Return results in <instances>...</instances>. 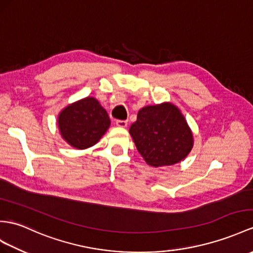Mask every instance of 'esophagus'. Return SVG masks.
<instances>
[{"label": "esophagus", "mask_w": 253, "mask_h": 253, "mask_svg": "<svg viewBox=\"0 0 253 253\" xmlns=\"http://www.w3.org/2000/svg\"><path fill=\"white\" fill-rule=\"evenodd\" d=\"M116 125H117V126H119V127H126L127 121H126V120H117Z\"/></svg>", "instance_id": "1"}]
</instances>
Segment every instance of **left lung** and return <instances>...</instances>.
I'll list each match as a JSON object with an SVG mask.
<instances>
[{
  "mask_svg": "<svg viewBox=\"0 0 253 253\" xmlns=\"http://www.w3.org/2000/svg\"><path fill=\"white\" fill-rule=\"evenodd\" d=\"M128 132L146 163L153 168L179 163L194 144L186 118L170 102L139 109Z\"/></svg>",
  "mask_w": 253,
  "mask_h": 253,
  "instance_id": "8db88e82",
  "label": "left lung"
}]
</instances>
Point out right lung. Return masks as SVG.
<instances>
[{"label": "right lung", "instance_id": "add662e5", "mask_svg": "<svg viewBox=\"0 0 253 253\" xmlns=\"http://www.w3.org/2000/svg\"><path fill=\"white\" fill-rule=\"evenodd\" d=\"M109 126L107 112L92 96L70 104L58 116L61 136L70 146L79 150L94 146Z\"/></svg>", "mask_w": 253, "mask_h": 253}]
</instances>
